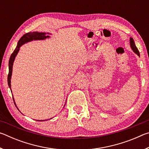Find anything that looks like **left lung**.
Masks as SVG:
<instances>
[{"mask_svg":"<svg viewBox=\"0 0 149 149\" xmlns=\"http://www.w3.org/2000/svg\"><path fill=\"white\" fill-rule=\"evenodd\" d=\"M130 43L131 49H132L133 51L136 54H137L139 56H140V54H139V50L137 49V47L135 46L134 40H133V39L132 38V37H130Z\"/></svg>","mask_w":149,"mask_h":149,"instance_id":"left-lung-1","label":"left lung"}]
</instances>
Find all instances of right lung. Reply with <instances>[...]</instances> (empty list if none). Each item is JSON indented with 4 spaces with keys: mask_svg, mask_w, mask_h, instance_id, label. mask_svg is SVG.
Listing matches in <instances>:
<instances>
[{
    "mask_svg": "<svg viewBox=\"0 0 149 149\" xmlns=\"http://www.w3.org/2000/svg\"><path fill=\"white\" fill-rule=\"evenodd\" d=\"M50 35H51V33H42V32H37V31L30 32V33H26L24 35H23V36L21 37V39L19 40L18 42H17L16 48L14 50V52H12V54H11L10 58V60H9V64H8L9 72L8 75V84L10 90H11V77H12V68H13V64H14V60L16 58V56H17V54L18 53L19 50V48L25 43H27V42H31L33 41H39V40H45L46 39H49L50 37ZM13 100H14L15 106H16V108H17V110H19L18 108L17 107L16 102H15L14 97H13ZM65 103L64 106V107H65ZM50 119H52V118H50ZM47 120H39V122H42V121H47Z\"/></svg>",
    "mask_w": 149,
    "mask_h": 149,
    "instance_id": "right-lung-1",
    "label": "right lung"
}]
</instances>
